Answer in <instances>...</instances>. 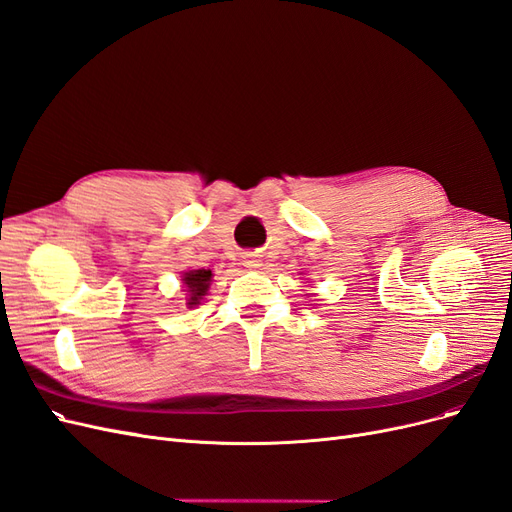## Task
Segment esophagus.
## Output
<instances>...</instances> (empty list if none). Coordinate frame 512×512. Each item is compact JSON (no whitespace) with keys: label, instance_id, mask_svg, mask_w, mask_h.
<instances>
[{"label":"esophagus","instance_id":"obj_1","mask_svg":"<svg viewBox=\"0 0 512 512\" xmlns=\"http://www.w3.org/2000/svg\"><path fill=\"white\" fill-rule=\"evenodd\" d=\"M242 263H244L246 268H251V270H255V268L261 266V261H259V257H257L255 253H244V255H242Z\"/></svg>","mask_w":512,"mask_h":512}]
</instances>
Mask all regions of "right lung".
<instances>
[{
	"label": "right lung",
	"instance_id": "obj_1",
	"mask_svg": "<svg viewBox=\"0 0 512 512\" xmlns=\"http://www.w3.org/2000/svg\"><path fill=\"white\" fill-rule=\"evenodd\" d=\"M212 272L210 270H191L183 276L187 291H189V306H197L202 300V295H206L208 285H210Z\"/></svg>",
	"mask_w": 512,
	"mask_h": 512
}]
</instances>
